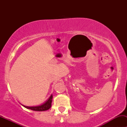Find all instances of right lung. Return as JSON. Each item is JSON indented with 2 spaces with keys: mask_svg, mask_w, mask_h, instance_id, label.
<instances>
[{
  "mask_svg": "<svg viewBox=\"0 0 127 127\" xmlns=\"http://www.w3.org/2000/svg\"><path fill=\"white\" fill-rule=\"evenodd\" d=\"M52 99H53V96L52 95L50 96L49 98L48 99V100L47 101L45 102L44 103L42 104V105H40V106H24V107L27 109H29L32 110V111H47V110L49 109L52 106Z\"/></svg>",
  "mask_w": 127,
  "mask_h": 127,
  "instance_id": "1",
  "label": "right lung"
}]
</instances>
